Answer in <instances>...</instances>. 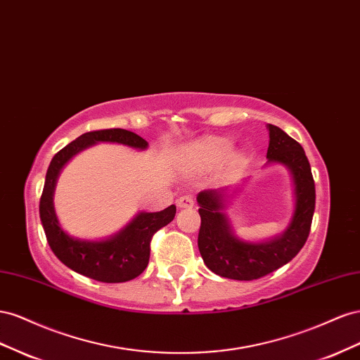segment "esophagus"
<instances>
[{
    "instance_id": "34e87169",
    "label": "esophagus",
    "mask_w": 360,
    "mask_h": 360,
    "mask_svg": "<svg viewBox=\"0 0 360 360\" xmlns=\"http://www.w3.org/2000/svg\"><path fill=\"white\" fill-rule=\"evenodd\" d=\"M176 205H178V208H193L194 200L191 196H182L176 200Z\"/></svg>"
}]
</instances>
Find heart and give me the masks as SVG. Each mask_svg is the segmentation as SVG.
Here are the masks:
<instances>
[{"instance_id":"obj_1","label":"heart","mask_w":360,"mask_h":360,"mask_svg":"<svg viewBox=\"0 0 360 360\" xmlns=\"http://www.w3.org/2000/svg\"><path fill=\"white\" fill-rule=\"evenodd\" d=\"M232 150V141L223 137L202 139L182 150L179 162L186 170L200 172L220 164ZM232 166L240 167L244 162L243 153H235L231 158Z\"/></svg>"}]
</instances>
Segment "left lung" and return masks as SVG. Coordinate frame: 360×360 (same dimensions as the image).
<instances>
[{
  "mask_svg": "<svg viewBox=\"0 0 360 360\" xmlns=\"http://www.w3.org/2000/svg\"><path fill=\"white\" fill-rule=\"evenodd\" d=\"M270 136L266 164H279L290 170L294 191V211L286 229L264 241H248L233 232L226 214L228 203L238 194L240 186L203 190L198 194L200 231L198 245L208 269L235 281L259 279L288 264L304 245L315 211V184L311 164L303 148L285 131L266 125Z\"/></svg>",
  "mask_w": 360,
  "mask_h": 360,
  "instance_id": "1",
  "label": "left lung"
}]
</instances>
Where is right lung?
<instances>
[{"mask_svg": "<svg viewBox=\"0 0 360 360\" xmlns=\"http://www.w3.org/2000/svg\"><path fill=\"white\" fill-rule=\"evenodd\" d=\"M98 143H116L137 150H146L149 146V143L136 132L120 128L86 132L70 141L51 160L39 205L40 221L51 250L70 270L105 283L128 282L145 271L149 262L152 235L173 220L176 207L170 205L160 212L140 211L125 228L108 238L86 240L69 235L61 228L54 208L57 179L72 158Z\"/></svg>", "mask_w": 360, "mask_h": 360, "instance_id": "right-lung-1", "label": "right lung"}]
</instances>
